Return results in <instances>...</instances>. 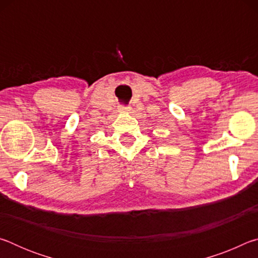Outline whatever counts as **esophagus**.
Here are the masks:
<instances>
[{
	"mask_svg": "<svg viewBox=\"0 0 258 258\" xmlns=\"http://www.w3.org/2000/svg\"><path fill=\"white\" fill-rule=\"evenodd\" d=\"M119 112H121V113H128V112H131V107L119 106Z\"/></svg>",
	"mask_w": 258,
	"mask_h": 258,
	"instance_id": "esophagus-1",
	"label": "esophagus"
}]
</instances>
